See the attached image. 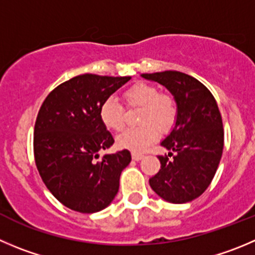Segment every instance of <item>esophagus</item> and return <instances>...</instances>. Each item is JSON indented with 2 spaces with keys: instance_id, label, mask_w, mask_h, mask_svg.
Returning a JSON list of instances; mask_svg holds the SVG:
<instances>
[{
  "instance_id": "obj_1",
  "label": "esophagus",
  "mask_w": 255,
  "mask_h": 255,
  "mask_svg": "<svg viewBox=\"0 0 255 255\" xmlns=\"http://www.w3.org/2000/svg\"><path fill=\"white\" fill-rule=\"evenodd\" d=\"M142 157H144V155H141V154H136V152H134V154H132V160H135V161H139V160H141Z\"/></svg>"
}]
</instances>
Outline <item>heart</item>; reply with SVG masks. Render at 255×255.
Returning a JSON list of instances; mask_svg holds the SVG:
<instances>
[{
	"mask_svg": "<svg viewBox=\"0 0 255 255\" xmlns=\"http://www.w3.org/2000/svg\"><path fill=\"white\" fill-rule=\"evenodd\" d=\"M129 108H141L139 123L142 125L128 129L119 135L116 144L120 149L134 152L144 151L157 136V132L170 129L178 116V105L170 94L159 93L155 85L137 82L123 95ZM100 120L106 129L120 131L125 125V115L121 104L115 98H108L101 104Z\"/></svg>",
	"mask_w": 255,
	"mask_h": 255,
	"instance_id": "obj_1",
	"label": "heart"
}]
</instances>
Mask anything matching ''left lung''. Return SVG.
Segmentation results:
<instances>
[{"label": "left lung", "mask_w": 255, "mask_h": 255, "mask_svg": "<svg viewBox=\"0 0 255 255\" xmlns=\"http://www.w3.org/2000/svg\"><path fill=\"white\" fill-rule=\"evenodd\" d=\"M141 76L165 86L178 105L175 125L161 141L169 152L159 156L161 169L149 179L150 186L173 204L191 202L207 190L222 159L224 130L218 104L202 82L183 72Z\"/></svg>", "instance_id": "obj_1"}]
</instances>
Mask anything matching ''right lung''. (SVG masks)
Segmentation results:
<instances>
[{
    "mask_svg": "<svg viewBox=\"0 0 255 255\" xmlns=\"http://www.w3.org/2000/svg\"><path fill=\"white\" fill-rule=\"evenodd\" d=\"M130 79L79 75L53 89L41 105L33 131L36 166L52 195L71 210L100 212L118 194L131 155L123 150L96 160L114 144L99 110Z\"/></svg>",
    "mask_w": 255,
    "mask_h": 255,
    "instance_id": "right-lung-1",
    "label": "right lung"
}]
</instances>
